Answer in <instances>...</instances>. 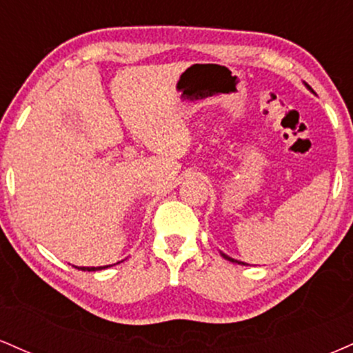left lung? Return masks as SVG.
I'll return each mask as SVG.
<instances>
[{"instance_id": "1", "label": "left lung", "mask_w": 353, "mask_h": 353, "mask_svg": "<svg viewBox=\"0 0 353 353\" xmlns=\"http://www.w3.org/2000/svg\"><path fill=\"white\" fill-rule=\"evenodd\" d=\"M222 255H224V257H225V259H228V261H230V262H237V261H234V259H230V257H228V255H225V254H222Z\"/></svg>"}]
</instances>
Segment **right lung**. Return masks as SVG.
Instances as JSON below:
<instances>
[{
  "label": "right lung",
  "instance_id": "1",
  "mask_svg": "<svg viewBox=\"0 0 353 353\" xmlns=\"http://www.w3.org/2000/svg\"><path fill=\"white\" fill-rule=\"evenodd\" d=\"M108 267H111V265H104V267H76V269L88 270V272H92V270H103V269H108Z\"/></svg>",
  "mask_w": 353,
  "mask_h": 353
}]
</instances>
